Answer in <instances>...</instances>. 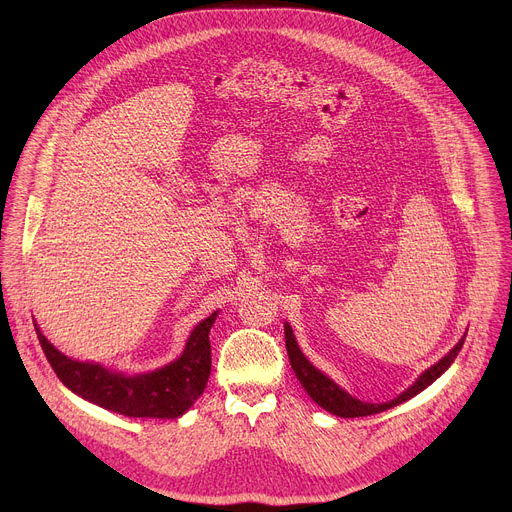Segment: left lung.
<instances>
[{
    "label": "left lung",
    "instance_id": "1",
    "mask_svg": "<svg viewBox=\"0 0 512 512\" xmlns=\"http://www.w3.org/2000/svg\"><path fill=\"white\" fill-rule=\"evenodd\" d=\"M466 336L440 360L437 364H433L431 369H427L405 393H401L397 399L389 401V403H364L354 399L352 395H348L346 391H342L334 381H330L324 373H320L316 367H312L310 360L302 354L294 332H291V326L285 324V346H287V356H289V364L294 369L298 381L302 383V387L308 391V395L326 411L338 415V417H364V415H375L381 411H387L407 399H411L413 395L421 393L425 387H429L437 377H440L450 364L454 362V358L458 356V352L462 350Z\"/></svg>",
    "mask_w": 512,
    "mask_h": 512
}]
</instances>
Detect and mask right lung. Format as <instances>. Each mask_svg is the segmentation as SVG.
<instances>
[{
  "label": "right lung",
  "mask_w": 512,
  "mask_h": 512,
  "mask_svg": "<svg viewBox=\"0 0 512 512\" xmlns=\"http://www.w3.org/2000/svg\"><path fill=\"white\" fill-rule=\"evenodd\" d=\"M216 312L202 320L190 334L182 356L168 367L148 375L125 377L101 364L79 362L58 352L36 326L40 346L56 377L77 395L127 417L174 419L186 413L202 395L210 377L208 332Z\"/></svg>",
  "instance_id": "1"
}]
</instances>
